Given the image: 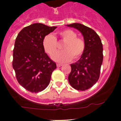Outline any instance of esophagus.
Wrapping results in <instances>:
<instances>
[{"label": "esophagus", "instance_id": "34e87169", "mask_svg": "<svg viewBox=\"0 0 121 121\" xmlns=\"http://www.w3.org/2000/svg\"><path fill=\"white\" fill-rule=\"evenodd\" d=\"M56 65H57V67H61L62 65V64H56Z\"/></svg>", "mask_w": 121, "mask_h": 121}]
</instances>
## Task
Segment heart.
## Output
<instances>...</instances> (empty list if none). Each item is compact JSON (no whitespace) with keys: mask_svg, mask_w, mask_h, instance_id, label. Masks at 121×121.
I'll return each mask as SVG.
<instances>
[{"mask_svg":"<svg viewBox=\"0 0 121 121\" xmlns=\"http://www.w3.org/2000/svg\"><path fill=\"white\" fill-rule=\"evenodd\" d=\"M59 36L65 42L62 47L63 51H58L53 56V59L59 63L67 62L72 58L78 59L85 50V42L81 38L77 37V34L71 30H65L59 33ZM42 46L46 53L53 55L57 49V42L51 35L45 36L42 41Z\"/></svg>","mask_w":121,"mask_h":121,"instance_id":"heart-1","label":"heart"}]
</instances>
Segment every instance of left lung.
<instances>
[{"mask_svg":"<svg viewBox=\"0 0 121 121\" xmlns=\"http://www.w3.org/2000/svg\"><path fill=\"white\" fill-rule=\"evenodd\" d=\"M79 31L84 37L85 50L74 64H70L71 71L68 81L73 88L85 91L98 81L103 61V46L100 37L93 30L84 25L74 23L67 25Z\"/></svg>","mask_w":121,"mask_h":121,"instance_id":"8db88e82","label":"left lung"}]
</instances>
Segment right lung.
Listing matches in <instances>:
<instances>
[{"label": "right lung", "mask_w": 121, "mask_h": 121, "mask_svg": "<svg viewBox=\"0 0 121 121\" xmlns=\"http://www.w3.org/2000/svg\"><path fill=\"white\" fill-rule=\"evenodd\" d=\"M56 28L33 23L23 28L16 39L13 68L19 84L31 93L45 89L56 68V63L45 53L42 46L45 36Z\"/></svg>", "instance_id": "obj_1"}]
</instances>
